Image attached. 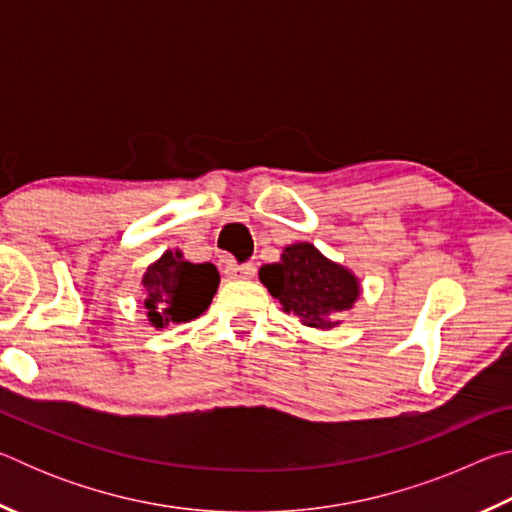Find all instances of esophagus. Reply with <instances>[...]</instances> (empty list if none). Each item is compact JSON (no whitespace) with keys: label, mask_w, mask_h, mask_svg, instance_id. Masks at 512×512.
<instances>
[{"label":"esophagus","mask_w":512,"mask_h":512,"mask_svg":"<svg viewBox=\"0 0 512 512\" xmlns=\"http://www.w3.org/2000/svg\"><path fill=\"white\" fill-rule=\"evenodd\" d=\"M225 275L232 277V280H248V277L255 275L253 264H237L235 259L225 257Z\"/></svg>","instance_id":"34e87169"}]
</instances>
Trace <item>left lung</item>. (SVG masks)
Returning <instances> with one entry per match:
<instances>
[{"label":"left lung","instance_id":"1","mask_svg":"<svg viewBox=\"0 0 512 512\" xmlns=\"http://www.w3.org/2000/svg\"><path fill=\"white\" fill-rule=\"evenodd\" d=\"M259 280L287 314L302 325L332 329L339 314L352 309L361 287L350 268L327 259L314 244L300 241L282 250L280 262L259 268Z\"/></svg>","mask_w":512,"mask_h":512}]
</instances>
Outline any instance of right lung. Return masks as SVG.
Returning <instances> with one entry per match:
<instances>
[{
  "label": "right lung",
  "mask_w": 512,
  "mask_h": 512,
  "mask_svg": "<svg viewBox=\"0 0 512 512\" xmlns=\"http://www.w3.org/2000/svg\"><path fill=\"white\" fill-rule=\"evenodd\" d=\"M216 266L187 262L180 250H167L158 262H153L142 277L144 307L153 327L169 323H187L210 307L219 289Z\"/></svg>",
  "instance_id": "obj_1"
}]
</instances>
